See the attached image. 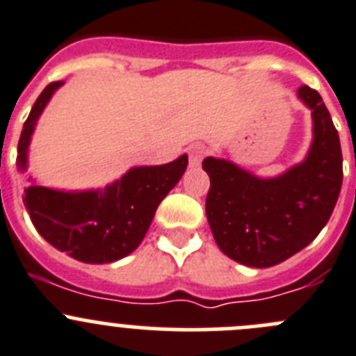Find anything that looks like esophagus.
Wrapping results in <instances>:
<instances>
[{"label": "esophagus", "mask_w": 356, "mask_h": 356, "mask_svg": "<svg viewBox=\"0 0 356 356\" xmlns=\"http://www.w3.org/2000/svg\"><path fill=\"white\" fill-rule=\"evenodd\" d=\"M204 154H206L204 145H199V143L192 145V147L188 148V162H191V168H197V165L201 164Z\"/></svg>", "instance_id": "34e87169"}]
</instances>
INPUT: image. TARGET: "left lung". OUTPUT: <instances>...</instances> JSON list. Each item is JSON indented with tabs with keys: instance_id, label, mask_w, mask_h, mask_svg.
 Instances as JSON below:
<instances>
[{
	"instance_id": "left-lung-1",
	"label": "left lung",
	"mask_w": 356,
	"mask_h": 356,
	"mask_svg": "<svg viewBox=\"0 0 356 356\" xmlns=\"http://www.w3.org/2000/svg\"><path fill=\"white\" fill-rule=\"evenodd\" d=\"M311 110L313 141L306 159L283 175L260 178L225 159L206 157V216L218 248L250 267H270L306 248L327 225L343 185L339 134L321 96L297 90Z\"/></svg>"
}]
</instances>
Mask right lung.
Segmentation results:
<instances>
[{
    "label": "right lung",
    "mask_w": 356,
    "mask_h": 356,
    "mask_svg": "<svg viewBox=\"0 0 356 356\" xmlns=\"http://www.w3.org/2000/svg\"><path fill=\"white\" fill-rule=\"evenodd\" d=\"M64 82L43 89L24 122L17 169L28 171V152L36 122ZM187 154L162 165H138L104 188L57 191L31 184L22 201L33 225L59 252L86 264H110L133 253L143 241L162 199L187 169ZM31 181V176H29Z\"/></svg>",
    "instance_id": "add662e5"
}]
</instances>
